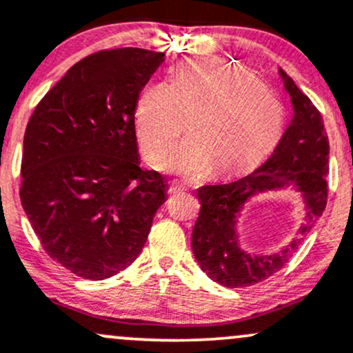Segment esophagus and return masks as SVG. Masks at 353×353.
Instances as JSON below:
<instances>
[{
    "instance_id": "esophagus-1",
    "label": "esophagus",
    "mask_w": 353,
    "mask_h": 353,
    "mask_svg": "<svg viewBox=\"0 0 353 353\" xmlns=\"http://www.w3.org/2000/svg\"><path fill=\"white\" fill-rule=\"evenodd\" d=\"M181 192H183V189H181L179 185H169V189H168V194H169V196L181 194Z\"/></svg>"
}]
</instances>
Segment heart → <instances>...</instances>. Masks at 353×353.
Instances as JSON below:
<instances>
[{
    "instance_id": "1",
    "label": "heart",
    "mask_w": 353,
    "mask_h": 353,
    "mask_svg": "<svg viewBox=\"0 0 353 353\" xmlns=\"http://www.w3.org/2000/svg\"><path fill=\"white\" fill-rule=\"evenodd\" d=\"M164 170L185 179L212 169L228 176L256 164L280 141L285 107L251 75L224 61L196 58L181 65L169 83L147 87L134 112L135 134L150 162L164 161L184 130Z\"/></svg>"
}]
</instances>
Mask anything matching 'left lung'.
Here are the masks:
<instances>
[{
  "mask_svg": "<svg viewBox=\"0 0 353 353\" xmlns=\"http://www.w3.org/2000/svg\"><path fill=\"white\" fill-rule=\"evenodd\" d=\"M293 105V117L265 164L241 179L197 189L201 211L192 230V253L216 283L239 288L259 283L283 268L327 206L328 145L320 112L283 70H278ZM293 188L301 194L305 219L299 234L274 254H253L241 243L237 223L253 196Z\"/></svg>",
  "mask_w": 353,
  "mask_h": 353,
  "instance_id": "obj_1",
  "label": "left lung"
}]
</instances>
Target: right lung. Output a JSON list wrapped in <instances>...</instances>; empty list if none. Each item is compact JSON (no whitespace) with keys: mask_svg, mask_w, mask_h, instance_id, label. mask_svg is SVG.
I'll return each mask as SVG.
<instances>
[{"mask_svg":"<svg viewBox=\"0 0 353 353\" xmlns=\"http://www.w3.org/2000/svg\"><path fill=\"white\" fill-rule=\"evenodd\" d=\"M165 55L117 48L83 58L34 108L23 139V209L43 250L87 280L132 265L168 199L139 168L134 112Z\"/></svg>","mask_w":353,"mask_h":353,"instance_id":"1","label":"right lung"}]
</instances>
